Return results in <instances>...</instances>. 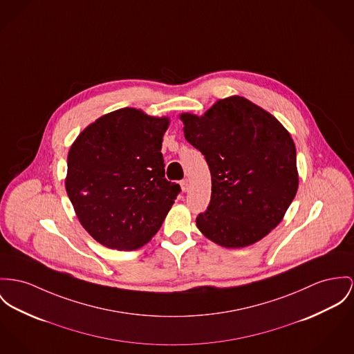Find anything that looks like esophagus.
Listing matches in <instances>:
<instances>
[{
  "instance_id": "1",
  "label": "esophagus",
  "mask_w": 354,
  "mask_h": 354,
  "mask_svg": "<svg viewBox=\"0 0 354 354\" xmlns=\"http://www.w3.org/2000/svg\"><path fill=\"white\" fill-rule=\"evenodd\" d=\"M180 187H182L183 192H186V191L189 190V182H187V179L180 180Z\"/></svg>"
}]
</instances>
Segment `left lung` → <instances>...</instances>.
Returning <instances> with one entry per match:
<instances>
[{"label": "left lung", "instance_id": "1", "mask_svg": "<svg viewBox=\"0 0 354 354\" xmlns=\"http://www.w3.org/2000/svg\"><path fill=\"white\" fill-rule=\"evenodd\" d=\"M185 137L212 174V198L198 229L225 248L254 244L279 225L298 191L297 149L268 111L243 97L205 115H180Z\"/></svg>", "mask_w": 354, "mask_h": 354}]
</instances>
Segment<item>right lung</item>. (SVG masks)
<instances>
[{
  "instance_id": "1",
  "label": "right lung",
  "mask_w": 354,
  "mask_h": 354,
  "mask_svg": "<svg viewBox=\"0 0 354 354\" xmlns=\"http://www.w3.org/2000/svg\"><path fill=\"white\" fill-rule=\"evenodd\" d=\"M168 120L133 108L88 125L67 158L66 190L82 226L111 249L132 250L160 229L180 186L165 179Z\"/></svg>"
}]
</instances>
